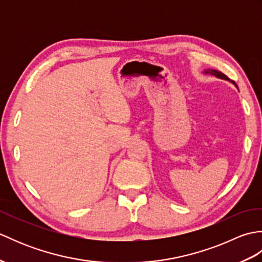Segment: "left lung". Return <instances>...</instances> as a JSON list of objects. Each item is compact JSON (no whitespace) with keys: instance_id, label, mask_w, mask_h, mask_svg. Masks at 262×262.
Listing matches in <instances>:
<instances>
[{"instance_id":"left-lung-1","label":"left lung","mask_w":262,"mask_h":262,"mask_svg":"<svg viewBox=\"0 0 262 262\" xmlns=\"http://www.w3.org/2000/svg\"><path fill=\"white\" fill-rule=\"evenodd\" d=\"M205 73H209V74H213V75H215V76H217V77H220V79H224V80H229V77H227L225 74H223L222 73V72H220V71H215V70H207V71H205ZM234 83V82H233ZM235 84V83H234ZM236 85V84H235Z\"/></svg>"}]
</instances>
